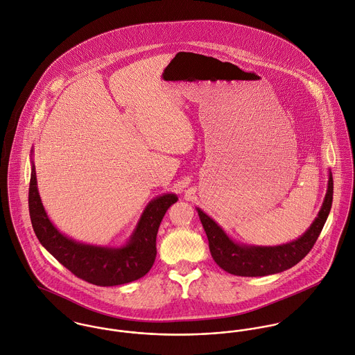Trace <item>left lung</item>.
<instances>
[{
  "instance_id": "1",
  "label": "left lung",
  "mask_w": 355,
  "mask_h": 355,
  "mask_svg": "<svg viewBox=\"0 0 355 355\" xmlns=\"http://www.w3.org/2000/svg\"><path fill=\"white\" fill-rule=\"evenodd\" d=\"M334 179L329 171L328 189L321 209L298 239L279 246H254L243 245L231 239L225 231L200 207H197L200 220L209 241L210 254L214 262L225 272L236 276L257 277L275 275L297 265L314 246L332 206Z\"/></svg>"
}]
</instances>
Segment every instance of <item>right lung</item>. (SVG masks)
Wrapping results in <instances>:
<instances>
[{"label": "right lung", "instance_id": "right-lung-1", "mask_svg": "<svg viewBox=\"0 0 355 355\" xmlns=\"http://www.w3.org/2000/svg\"><path fill=\"white\" fill-rule=\"evenodd\" d=\"M178 201L176 194H162L145 207L128 242L119 248L78 242L61 234L42 205L31 150V179L28 209L34 232L41 245L67 269L85 282L101 287L125 284L141 279L152 269L155 259V238L168 207Z\"/></svg>", "mask_w": 355, "mask_h": 355}]
</instances>
